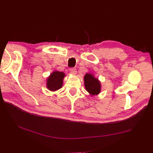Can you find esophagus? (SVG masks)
I'll return each mask as SVG.
<instances>
[{
	"mask_svg": "<svg viewBox=\"0 0 153 153\" xmlns=\"http://www.w3.org/2000/svg\"><path fill=\"white\" fill-rule=\"evenodd\" d=\"M70 73H71V74H74V75H76L77 74V70H76V68H70Z\"/></svg>",
	"mask_w": 153,
	"mask_h": 153,
	"instance_id": "obj_1",
	"label": "esophagus"
}]
</instances>
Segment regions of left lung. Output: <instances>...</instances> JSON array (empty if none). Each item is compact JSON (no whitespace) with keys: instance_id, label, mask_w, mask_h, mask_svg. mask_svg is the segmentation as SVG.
<instances>
[{"instance_id":"left-lung-1","label":"left lung","mask_w":153,"mask_h":153,"mask_svg":"<svg viewBox=\"0 0 153 153\" xmlns=\"http://www.w3.org/2000/svg\"><path fill=\"white\" fill-rule=\"evenodd\" d=\"M84 85L85 89L91 96L99 95L101 90V84L100 81L94 75L87 73L84 76Z\"/></svg>"}]
</instances>
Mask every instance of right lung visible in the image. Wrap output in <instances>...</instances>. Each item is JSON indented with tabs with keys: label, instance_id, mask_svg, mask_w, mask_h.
<instances>
[{
	"label": "right lung",
	"instance_id": "1",
	"mask_svg": "<svg viewBox=\"0 0 153 153\" xmlns=\"http://www.w3.org/2000/svg\"><path fill=\"white\" fill-rule=\"evenodd\" d=\"M66 74L62 71H54L47 79V87L51 91H56L62 87L63 80Z\"/></svg>",
	"mask_w": 153,
	"mask_h": 153
}]
</instances>
